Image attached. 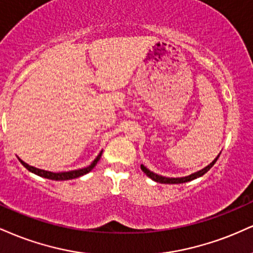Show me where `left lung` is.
Listing matches in <instances>:
<instances>
[{
  "mask_svg": "<svg viewBox=\"0 0 253 253\" xmlns=\"http://www.w3.org/2000/svg\"><path fill=\"white\" fill-rule=\"evenodd\" d=\"M219 156H220V153L218 154L217 158H215V159L212 161V163L210 164V165H208L206 167H204V169H200V171L194 172V173H192V174H190V175L181 176V178H169V176L159 175V174H157V173L150 171V169H148L147 167H145L144 165H141V169H142V172H144L145 174L148 176V178H151L152 180H154V181H157V182H160V184H182V182H187V181L194 180V179L199 178V176H202V175L205 174V173L208 172L209 169L214 165L215 161L218 160Z\"/></svg>",
  "mask_w": 253,
  "mask_h": 253,
  "instance_id": "8db88e82",
  "label": "left lung"
}]
</instances>
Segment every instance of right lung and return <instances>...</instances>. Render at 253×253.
<instances>
[{
    "instance_id": "right-lung-1",
    "label": "right lung",
    "mask_w": 253,
    "mask_h": 253,
    "mask_svg": "<svg viewBox=\"0 0 253 253\" xmlns=\"http://www.w3.org/2000/svg\"><path fill=\"white\" fill-rule=\"evenodd\" d=\"M101 154H102V151L100 152L99 154H97V157L92 161V164H90L89 166L84 167V169H74V171H68V172H59V173L50 172V171H44V169H36V167H34V166H30V165H28V164H26L23 160H21L20 158H19V160H20V163L22 164V165L26 167V169H28L29 172L34 173V174L39 175V176H42V178L50 179V180H71V179L79 178V176L87 174L88 172L92 171V169H94V167H95V165L97 164V161H99L100 158H101Z\"/></svg>"
}]
</instances>
